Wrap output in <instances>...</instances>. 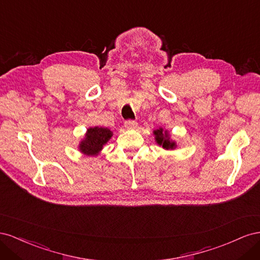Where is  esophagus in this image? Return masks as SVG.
Here are the masks:
<instances>
[{"label": "esophagus", "instance_id": "1", "mask_svg": "<svg viewBox=\"0 0 260 260\" xmlns=\"http://www.w3.org/2000/svg\"><path fill=\"white\" fill-rule=\"evenodd\" d=\"M125 127L128 129H134L137 127V122L133 121V120H127L125 121Z\"/></svg>", "mask_w": 260, "mask_h": 260}]
</instances>
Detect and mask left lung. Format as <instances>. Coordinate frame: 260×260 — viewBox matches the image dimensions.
I'll return each mask as SVG.
<instances>
[{
  "instance_id": "obj_1",
  "label": "left lung",
  "mask_w": 260,
  "mask_h": 260,
  "mask_svg": "<svg viewBox=\"0 0 260 260\" xmlns=\"http://www.w3.org/2000/svg\"><path fill=\"white\" fill-rule=\"evenodd\" d=\"M154 135H155V140L159 145H161L165 149H174L175 148V143L170 140L168 132H163L162 128H159L157 131H154Z\"/></svg>"
}]
</instances>
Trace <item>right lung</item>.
<instances>
[{"label":"right lung","instance_id":"obj_1","mask_svg":"<svg viewBox=\"0 0 260 260\" xmlns=\"http://www.w3.org/2000/svg\"><path fill=\"white\" fill-rule=\"evenodd\" d=\"M112 136V132L105 127H93L89 128L86 138L79 145V149L81 152L88 155L97 154L105 144Z\"/></svg>","mask_w":260,"mask_h":260}]
</instances>
